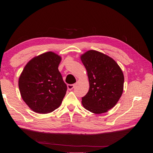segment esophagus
Instances as JSON below:
<instances>
[{
  "mask_svg": "<svg viewBox=\"0 0 153 153\" xmlns=\"http://www.w3.org/2000/svg\"><path fill=\"white\" fill-rule=\"evenodd\" d=\"M67 87H68V90H72L74 88L75 85H74V84H68Z\"/></svg>",
  "mask_w": 153,
  "mask_h": 153,
  "instance_id": "esophagus-1",
  "label": "esophagus"
}]
</instances>
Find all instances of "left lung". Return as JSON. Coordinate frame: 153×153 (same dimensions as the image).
<instances>
[{"mask_svg": "<svg viewBox=\"0 0 153 153\" xmlns=\"http://www.w3.org/2000/svg\"><path fill=\"white\" fill-rule=\"evenodd\" d=\"M81 60L87 71L89 89L82 97L84 108L95 114L108 112L118 102L123 90V74L114 60L97 51H87Z\"/></svg>", "mask_w": 153, "mask_h": 153, "instance_id": "obj_1", "label": "left lung"}]
</instances>
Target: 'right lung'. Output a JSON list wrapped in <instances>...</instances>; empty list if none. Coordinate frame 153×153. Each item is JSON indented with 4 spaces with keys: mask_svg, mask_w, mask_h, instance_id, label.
<instances>
[{
    "mask_svg": "<svg viewBox=\"0 0 153 153\" xmlns=\"http://www.w3.org/2000/svg\"><path fill=\"white\" fill-rule=\"evenodd\" d=\"M61 57L53 52L35 56L28 62L19 77L22 99L33 112H52L60 106L67 85L58 70Z\"/></svg>",
    "mask_w": 153,
    "mask_h": 153,
    "instance_id": "1",
    "label": "right lung"
}]
</instances>
